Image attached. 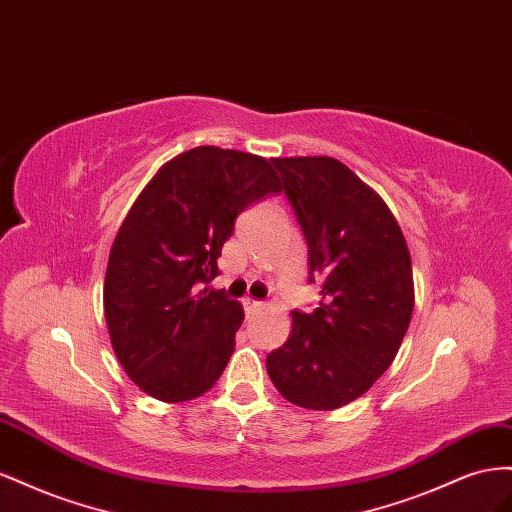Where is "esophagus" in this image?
I'll return each mask as SVG.
<instances>
[{"instance_id": "1", "label": "esophagus", "mask_w": 512, "mask_h": 512, "mask_svg": "<svg viewBox=\"0 0 512 512\" xmlns=\"http://www.w3.org/2000/svg\"><path fill=\"white\" fill-rule=\"evenodd\" d=\"M242 304H244V309L251 313V311H259V309H264V302L261 300H251V298H244L242 300Z\"/></svg>"}]
</instances>
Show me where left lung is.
Segmentation results:
<instances>
[{"mask_svg": "<svg viewBox=\"0 0 512 512\" xmlns=\"http://www.w3.org/2000/svg\"><path fill=\"white\" fill-rule=\"evenodd\" d=\"M309 246L313 313L291 311L289 339L266 358L283 397L337 410L362 397L397 356L414 311L412 259L386 201L330 156L272 158Z\"/></svg>", "mask_w": 512, "mask_h": 512, "instance_id": "1", "label": "left lung"}]
</instances>
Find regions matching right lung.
<instances>
[{
	"instance_id": "add662e5",
	"label": "right lung",
	"mask_w": 512,
	"mask_h": 512,
	"mask_svg": "<svg viewBox=\"0 0 512 512\" xmlns=\"http://www.w3.org/2000/svg\"><path fill=\"white\" fill-rule=\"evenodd\" d=\"M279 191L266 158L201 145L160 167L128 210L102 302L113 352L145 394L191 401L223 375L244 311L208 283L238 214Z\"/></svg>"
}]
</instances>
